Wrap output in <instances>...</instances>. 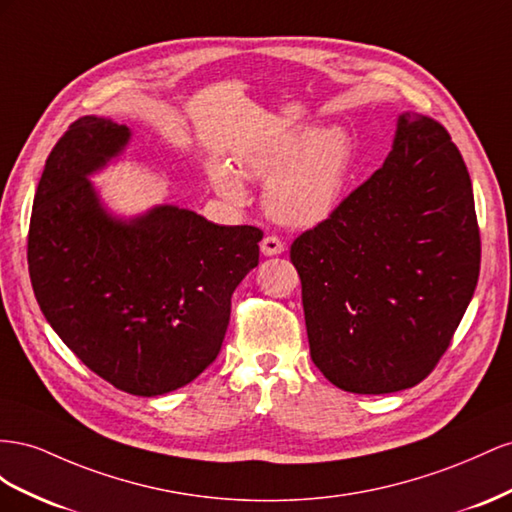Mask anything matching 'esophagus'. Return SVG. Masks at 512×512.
Listing matches in <instances>:
<instances>
[{
    "label": "esophagus",
    "mask_w": 512,
    "mask_h": 512,
    "mask_svg": "<svg viewBox=\"0 0 512 512\" xmlns=\"http://www.w3.org/2000/svg\"><path fill=\"white\" fill-rule=\"evenodd\" d=\"M285 251L283 248V242L276 238V236H266L264 240H261V253H264L266 257H274V255H281Z\"/></svg>",
    "instance_id": "34e87169"
}]
</instances>
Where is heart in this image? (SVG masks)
I'll use <instances>...</instances> for the list:
<instances>
[{
    "instance_id": "b5f03b06",
    "label": "heart",
    "mask_w": 512,
    "mask_h": 512,
    "mask_svg": "<svg viewBox=\"0 0 512 512\" xmlns=\"http://www.w3.org/2000/svg\"><path fill=\"white\" fill-rule=\"evenodd\" d=\"M242 173L268 180L264 206L268 214L289 227H315L341 203L349 167L352 139L341 126L321 130H291L242 158ZM216 193L231 203H242L244 182L227 163L210 169Z\"/></svg>"
}]
</instances>
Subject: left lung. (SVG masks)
<instances>
[{"label": "left lung", "instance_id": "obj_1", "mask_svg": "<svg viewBox=\"0 0 512 512\" xmlns=\"http://www.w3.org/2000/svg\"><path fill=\"white\" fill-rule=\"evenodd\" d=\"M311 358L347 392L422 382L480 270L472 180L446 128L405 111L392 150L324 223L291 244Z\"/></svg>", "mask_w": 512, "mask_h": 512}]
</instances>
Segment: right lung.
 <instances>
[{"instance_id":"1","label":"right lung","mask_w":512,"mask_h":512,"mask_svg":"<svg viewBox=\"0 0 512 512\" xmlns=\"http://www.w3.org/2000/svg\"><path fill=\"white\" fill-rule=\"evenodd\" d=\"M130 137L96 115L70 124L36 188L27 264L42 315L85 367L158 397L191 384L221 352L231 294L259 264L264 231L178 206L111 214L90 175Z\"/></svg>"}]
</instances>
